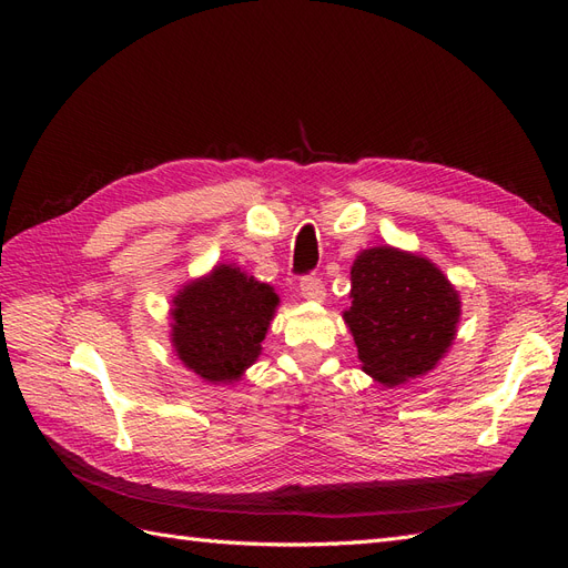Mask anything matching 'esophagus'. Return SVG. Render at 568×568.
Listing matches in <instances>:
<instances>
[{
	"mask_svg": "<svg viewBox=\"0 0 568 568\" xmlns=\"http://www.w3.org/2000/svg\"><path fill=\"white\" fill-rule=\"evenodd\" d=\"M301 296L307 301H324L326 291H324V282L317 277V274H305L301 277Z\"/></svg>",
	"mask_w": 568,
	"mask_h": 568,
	"instance_id": "obj_1",
	"label": "esophagus"
}]
</instances>
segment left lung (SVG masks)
I'll return each mask as SVG.
<instances>
[{
	"label": "left lung",
	"instance_id": "obj_1",
	"mask_svg": "<svg viewBox=\"0 0 568 568\" xmlns=\"http://www.w3.org/2000/svg\"><path fill=\"white\" fill-rule=\"evenodd\" d=\"M351 282L343 320L363 369L386 386L434 369L459 322V296L445 274L419 255L376 246L357 255Z\"/></svg>",
	"mask_w": 568,
	"mask_h": 568
}]
</instances>
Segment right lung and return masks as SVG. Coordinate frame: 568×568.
<instances>
[{"mask_svg": "<svg viewBox=\"0 0 568 568\" xmlns=\"http://www.w3.org/2000/svg\"><path fill=\"white\" fill-rule=\"evenodd\" d=\"M277 303L272 286L246 277L239 267L220 265L175 298L173 346L205 382H234L261 355Z\"/></svg>", "mask_w": 568, "mask_h": 568, "instance_id": "right-lung-1", "label": "right lung"}]
</instances>
